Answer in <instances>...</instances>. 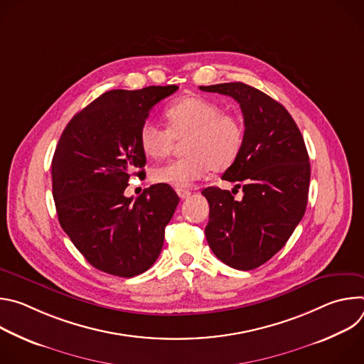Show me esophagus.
<instances>
[{
    "mask_svg": "<svg viewBox=\"0 0 364 364\" xmlns=\"http://www.w3.org/2000/svg\"><path fill=\"white\" fill-rule=\"evenodd\" d=\"M177 194H178V197L181 198V200H184V198H187V197H190V191L188 190H177Z\"/></svg>",
    "mask_w": 364,
    "mask_h": 364,
    "instance_id": "esophagus-1",
    "label": "esophagus"
}]
</instances>
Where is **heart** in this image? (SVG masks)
I'll list each match as a JSON object with an SVG mask.
<instances>
[{
  "label": "heart",
  "instance_id": "obj_1",
  "mask_svg": "<svg viewBox=\"0 0 364 364\" xmlns=\"http://www.w3.org/2000/svg\"><path fill=\"white\" fill-rule=\"evenodd\" d=\"M167 129L145 121L138 131V144L149 159H163L174 141H183L184 157L152 171L155 183L177 190L191 187L205 173L223 171L239 157L245 141V127L239 117L223 112L220 103L201 96H186L166 112Z\"/></svg>",
  "mask_w": 364,
  "mask_h": 364
}]
</instances>
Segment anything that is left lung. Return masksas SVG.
I'll list each match as a JSON object with an SVG mask.
<instances>
[{"label":"left lung","instance_id":"8db88e82","mask_svg":"<svg viewBox=\"0 0 364 364\" xmlns=\"http://www.w3.org/2000/svg\"><path fill=\"white\" fill-rule=\"evenodd\" d=\"M233 97L242 109L245 141L223 180L237 183L244 197L207 187L210 205L205 239L226 265L249 271L279 252L301 222L309 188V159L304 138L279 102L242 82L200 86ZM234 189V188H233Z\"/></svg>","mask_w":364,"mask_h":364}]
</instances>
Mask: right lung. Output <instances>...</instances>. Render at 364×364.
I'll return each mask as SVG.
<instances>
[{
  "label": "right lung",
  "mask_w": 364,
  "mask_h": 364,
  "mask_svg": "<svg viewBox=\"0 0 364 364\" xmlns=\"http://www.w3.org/2000/svg\"><path fill=\"white\" fill-rule=\"evenodd\" d=\"M176 85L105 92L65 128L51 161L53 198L62 229L96 269L131 278L149 269L180 201L166 184L136 198L124 194L146 163L139 127ZM141 171L139 172V170Z\"/></svg>",
  "instance_id": "right-lung-1"
}]
</instances>
